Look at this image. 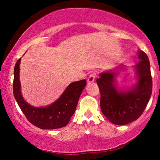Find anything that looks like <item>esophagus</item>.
Wrapping results in <instances>:
<instances>
[{
  "label": "esophagus",
  "mask_w": 160,
  "mask_h": 160,
  "mask_svg": "<svg viewBox=\"0 0 160 160\" xmlns=\"http://www.w3.org/2000/svg\"><path fill=\"white\" fill-rule=\"evenodd\" d=\"M95 78H96V73H92L90 74V76L88 78V82L91 83L93 82L94 80H95Z\"/></svg>",
  "instance_id": "obj_1"
}]
</instances>
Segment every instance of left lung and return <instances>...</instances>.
I'll return each instance as SVG.
<instances>
[{
	"mask_svg": "<svg viewBox=\"0 0 160 160\" xmlns=\"http://www.w3.org/2000/svg\"><path fill=\"white\" fill-rule=\"evenodd\" d=\"M140 61L135 66L138 82L131 90L118 91L114 85L115 72H102L96 80L100 92V107L110 122L126 125L137 120L150 99L152 91L150 65L142 51H138Z\"/></svg>",
	"mask_w": 160,
	"mask_h": 160,
	"instance_id": "8db88e82",
	"label": "left lung"
}]
</instances>
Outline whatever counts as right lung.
Returning a JSON list of instances; mask_svg holds the SVG:
<instances>
[{
    "label": "right lung",
    "instance_id": "1",
    "mask_svg": "<svg viewBox=\"0 0 160 160\" xmlns=\"http://www.w3.org/2000/svg\"><path fill=\"white\" fill-rule=\"evenodd\" d=\"M20 59H18L14 68L13 94L22 112L29 122L41 129L65 127L73 115L80 94L86 85V80H82L70 84L60 98L49 106L40 108L32 107L26 103L21 94L19 79Z\"/></svg>",
    "mask_w": 160,
    "mask_h": 160
}]
</instances>
